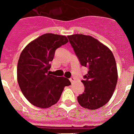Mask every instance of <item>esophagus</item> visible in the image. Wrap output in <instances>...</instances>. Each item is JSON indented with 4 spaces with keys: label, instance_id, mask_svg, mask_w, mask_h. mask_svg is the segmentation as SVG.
Instances as JSON below:
<instances>
[{
    "label": "esophagus",
    "instance_id": "1",
    "mask_svg": "<svg viewBox=\"0 0 134 134\" xmlns=\"http://www.w3.org/2000/svg\"><path fill=\"white\" fill-rule=\"evenodd\" d=\"M70 82H72V84H73V83H74V82H75V77H71V78H70Z\"/></svg>",
    "mask_w": 134,
    "mask_h": 134
}]
</instances>
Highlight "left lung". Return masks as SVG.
I'll return each mask as SVG.
<instances>
[{
  "instance_id": "1",
  "label": "left lung",
  "mask_w": 134,
  "mask_h": 134,
  "mask_svg": "<svg viewBox=\"0 0 134 134\" xmlns=\"http://www.w3.org/2000/svg\"><path fill=\"white\" fill-rule=\"evenodd\" d=\"M82 66L89 71L82 82L85 91L77 97L82 107L97 109L109 101L116 86L117 67L112 52L90 35L67 36Z\"/></svg>"
}]
</instances>
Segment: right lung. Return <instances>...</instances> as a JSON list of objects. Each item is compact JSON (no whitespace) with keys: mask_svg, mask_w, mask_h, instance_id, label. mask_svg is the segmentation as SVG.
<instances>
[{"mask_svg":"<svg viewBox=\"0 0 134 134\" xmlns=\"http://www.w3.org/2000/svg\"><path fill=\"white\" fill-rule=\"evenodd\" d=\"M68 42L64 35L46 33L32 41L20 55L17 76L25 97L35 107L45 109L59 101L64 87L71 82L50 75V62L55 50Z\"/></svg>","mask_w":134,"mask_h":134,"instance_id":"1","label":"right lung"}]
</instances>
